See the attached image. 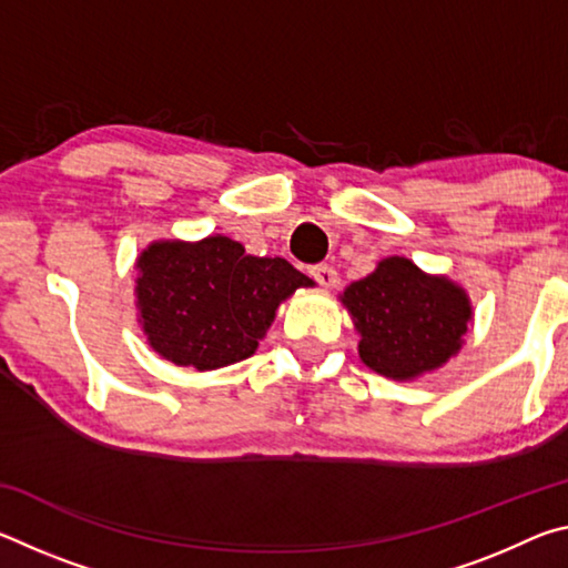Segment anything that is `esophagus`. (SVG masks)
<instances>
[{
    "label": "esophagus",
    "instance_id": "1",
    "mask_svg": "<svg viewBox=\"0 0 568 568\" xmlns=\"http://www.w3.org/2000/svg\"><path fill=\"white\" fill-rule=\"evenodd\" d=\"M307 273H311L313 281L321 283L323 287H333L335 283H338V273H335L333 265H325V263L311 265V267H307Z\"/></svg>",
    "mask_w": 568,
    "mask_h": 568
}]
</instances>
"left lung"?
<instances>
[{"instance_id":"obj_1","label":"left lung","mask_w":568,"mask_h":568,"mask_svg":"<svg viewBox=\"0 0 568 568\" xmlns=\"http://www.w3.org/2000/svg\"><path fill=\"white\" fill-rule=\"evenodd\" d=\"M341 301L361 333V361L393 381L440 368L460 351L474 315L464 287L398 255L351 283Z\"/></svg>"}]
</instances>
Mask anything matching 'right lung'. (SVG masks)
<instances>
[{
	"instance_id": "add662e5",
	"label": "right lung",
	"mask_w": 568,
	"mask_h": 568,
	"mask_svg": "<svg viewBox=\"0 0 568 568\" xmlns=\"http://www.w3.org/2000/svg\"><path fill=\"white\" fill-rule=\"evenodd\" d=\"M311 277L283 257L247 255L237 240H158L138 257V311L150 348L175 365L215 371L250 358L275 311Z\"/></svg>"
}]
</instances>
